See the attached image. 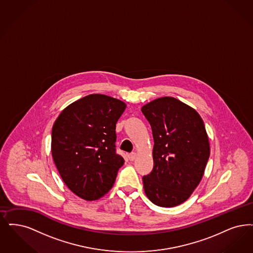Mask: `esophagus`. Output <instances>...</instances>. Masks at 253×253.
I'll use <instances>...</instances> for the list:
<instances>
[{
	"label": "esophagus",
	"mask_w": 253,
	"mask_h": 253,
	"mask_svg": "<svg viewBox=\"0 0 253 253\" xmlns=\"http://www.w3.org/2000/svg\"><path fill=\"white\" fill-rule=\"evenodd\" d=\"M135 157H136V153L135 152H131V153L128 154V158H129L130 161H133L135 159Z\"/></svg>",
	"instance_id": "1"
}]
</instances>
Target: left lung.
I'll return each mask as SVG.
<instances>
[{"label": "left lung", "instance_id": "1", "mask_svg": "<svg viewBox=\"0 0 253 253\" xmlns=\"http://www.w3.org/2000/svg\"><path fill=\"white\" fill-rule=\"evenodd\" d=\"M141 111L152 130L153 169L143 177L149 200L161 207L185 202L201 182L210 144L199 113L172 97L145 104Z\"/></svg>", "mask_w": 253, "mask_h": 253}]
</instances>
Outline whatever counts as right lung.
<instances>
[{
    "label": "right lung",
    "mask_w": 253,
    "mask_h": 253,
    "mask_svg": "<svg viewBox=\"0 0 253 253\" xmlns=\"http://www.w3.org/2000/svg\"><path fill=\"white\" fill-rule=\"evenodd\" d=\"M126 103L91 94L67 106L51 130V155L76 196L96 201L110 190L124 159L116 153V124Z\"/></svg>",
    "instance_id": "1"
}]
</instances>
